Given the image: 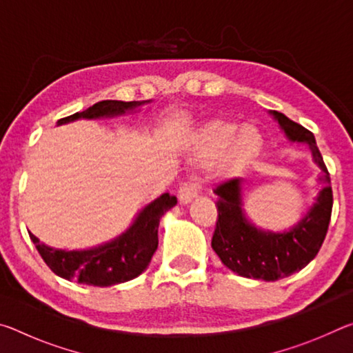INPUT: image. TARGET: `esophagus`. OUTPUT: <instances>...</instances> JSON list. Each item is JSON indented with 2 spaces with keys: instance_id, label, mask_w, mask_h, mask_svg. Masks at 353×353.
Instances as JSON below:
<instances>
[{
  "instance_id": "esophagus-1",
  "label": "esophagus",
  "mask_w": 353,
  "mask_h": 353,
  "mask_svg": "<svg viewBox=\"0 0 353 353\" xmlns=\"http://www.w3.org/2000/svg\"><path fill=\"white\" fill-rule=\"evenodd\" d=\"M201 191V181L198 177L194 179H190L188 182H185L181 190H179V201H181V204H190L191 201L198 198Z\"/></svg>"
}]
</instances>
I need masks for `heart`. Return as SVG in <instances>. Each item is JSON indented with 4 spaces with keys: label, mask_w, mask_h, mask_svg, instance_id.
I'll list each match as a JSON object with an SVG mask.
<instances>
[{
    "label": "heart",
    "mask_w": 353,
    "mask_h": 353,
    "mask_svg": "<svg viewBox=\"0 0 353 353\" xmlns=\"http://www.w3.org/2000/svg\"><path fill=\"white\" fill-rule=\"evenodd\" d=\"M263 146V135L250 124L240 128L229 119H213L199 130L194 154L201 162H212L224 155L225 170L235 172L252 163Z\"/></svg>",
    "instance_id": "1"
}]
</instances>
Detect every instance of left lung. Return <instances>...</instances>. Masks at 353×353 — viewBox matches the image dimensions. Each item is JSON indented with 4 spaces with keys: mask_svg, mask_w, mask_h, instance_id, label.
Wrapping results in <instances>:
<instances>
[{
    "mask_svg": "<svg viewBox=\"0 0 353 353\" xmlns=\"http://www.w3.org/2000/svg\"><path fill=\"white\" fill-rule=\"evenodd\" d=\"M286 139L303 145L319 166L322 188L308 212L288 230L274 232L256 227L243 205V179H232L213 191L218 196V221L212 248L225 268L246 279L266 282L301 271L318 255L332 216L330 174L316 146L314 135L283 113L270 110Z\"/></svg>",
    "mask_w": 353,
    "mask_h": 353,
    "instance_id": "obj_1",
    "label": "left lung"
}]
</instances>
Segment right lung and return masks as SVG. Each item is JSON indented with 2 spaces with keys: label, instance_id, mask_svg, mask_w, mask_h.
<instances>
[{
  "label": "right lung",
  "instance_id": "right-lung-1",
  "mask_svg": "<svg viewBox=\"0 0 353 353\" xmlns=\"http://www.w3.org/2000/svg\"><path fill=\"white\" fill-rule=\"evenodd\" d=\"M148 101H101L87 110L62 118L57 126L73 123L76 119H99L121 117L126 113L139 112ZM177 204L174 196L163 193L149 202L137 213L126 230L110 241L88 249H56L29 232L32 243L50 270L65 280H77V283L93 286H112L129 282L146 270L159 246L160 218Z\"/></svg>",
  "mask_w": 353,
  "mask_h": 353
}]
</instances>
